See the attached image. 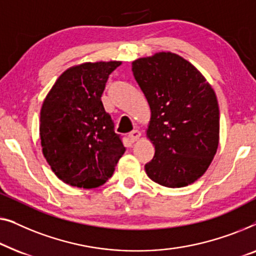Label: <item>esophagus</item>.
Segmentation results:
<instances>
[{
	"mask_svg": "<svg viewBox=\"0 0 256 256\" xmlns=\"http://www.w3.org/2000/svg\"><path fill=\"white\" fill-rule=\"evenodd\" d=\"M140 136H142V133H140L138 130H133V131L128 134V138L131 140V142H136L140 139Z\"/></svg>",
	"mask_w": 256,
	"mask_h": 256,
	"instance_id": "1",
	"label": "esophagus"
}]
</instances>
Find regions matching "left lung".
Wrapping results in <instances>:
<instances>
[{
  "label": "left lung",
  "instance_id": "8db88e82",
  "mask_svg": "<svg viewBox=\"0 0 256 256\" xmlns=\"http://www.w3.org/2000/svg\"><path fill=\"white\" fill-rule=\"evenodd\" d=\"M132 72L150 109L147 138L154 145L148 178L167 188L197 181L219 144V108L214 90L188 60L172 52L139 58Z\"/></svg>",
  "mask_w": 256,
  "mask_h": 256
}]
</instances>
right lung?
Returning a JSON list of instances; mask_svg holds the SVG:
<instances>
[{"instance_id": "obj_1", "label": "right lung", "mask_w": 256, "mask_h": 256, "mask_svg": "<svg viewBox=\"0 0 256 256\" xmlns=\"http://www.w3.org/2000/svg\"><path fill=\"white\" fill-rule=\"evenodd\" d=\"M120 64L122 61H98L68 68L42 102V154L53 172L72 186H102L125 152L100 100L108 78Z\"/></svg>"}]
</instances>
